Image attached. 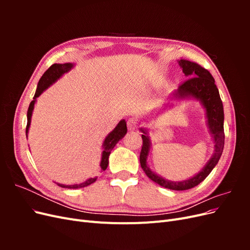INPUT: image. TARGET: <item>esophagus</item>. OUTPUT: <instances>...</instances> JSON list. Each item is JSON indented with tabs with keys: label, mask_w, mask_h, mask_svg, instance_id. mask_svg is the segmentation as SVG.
I'll return each instance as SVG.
<instances>
[{
	"label": "esophagus",
	"mask_w": 250,
	"mask_h": 250,
	"mask_svg": "<svg viewBox=\"0 0 250 250\" xmlns=\"http://www.w3.org/2000/svg\"><path fill=\"white\" fill-rule=\"evenodd\" d=\"M127 127H128V130H131V131L137 129V127H138L137 120H135L134 118H130L127 121Z\"/></svg>",
	"instance_id": "esophagus-1"
}]
</instances>
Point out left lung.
<instances>
[{"mask_svg": "<svg viewBox=\"0 0 250 250\" xmlns=\"http://www.w3.org/2000/svg\"><path fill=\"white\" fill-rule=\"evenodd\" d=\"M178 64L183 69L186 77L188 79L185 81L177 89L174 90L168 98L169 101L164 104V106L160 109V111H157V113L172 108L175 101H199L202 108L204 109V113H206L208 132L214 144L213 155L210 156L206 166L194 176L181 181L166 179L151 170L149 167L148 157L151 149V141L147 128L142 127L140 128V131L143 132V147L140 154V163L146 175L157 185L174 191H185L196 187L206 179L211 170L216 167L219 160H220L224 147V111L219 90L215 84V79L210 73L208 70L203 69L199 64L188 62V60L180 59L178 60Z\"/></svg>", "mask_w": 250, "mask_h": 250, "instance_id": "8db88e82", "label": "left lung"}]
</instances>
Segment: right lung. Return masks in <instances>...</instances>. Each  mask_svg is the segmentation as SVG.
<instances>
[{
  "label": "right lung",
  "instance_id": "1",
  "mask_svg": "<svg viewBox=\"0 0 250 250\" xmlns=\"http://www.w3.org/2000/svg\"><path fill=\"white\" fill-rule=\"evenodd\" d=\"M75 63L72 62H66V63H54L52 64L49 69L43 73L42 78L40 79L39 83H37V87H36V92L33 97V100L31 101L29 105L28 112H27V127H26V137H28V132H29V128L30 124H31V118H32V113L34 109V105L36 103V99L39 98L44 90H46L48 87H50L52 84L62 77V75L70 72L71 70L74 69ZM127 133V126H126V121L123 119L121 120L118 123V125L115 127L111 132H109L106 138L104 139L103 144H102V154H101V162H100V168L101 172L105 171L108 166V158L110 155L111 150L113 149L117 145V143L122 140L124 138V135ZM97 180V177H90L86 179L85 181H83L81 184H76V185H62L59 183H55L57 186L65 188H84L89 185L94 184Z\"/></svg>",
  "mask_w": 250,
  "mask_h": 250
}]
</instances>
